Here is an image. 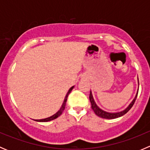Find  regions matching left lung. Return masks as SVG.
Here are the masks:
<instances>
[{
	"mask_svg": "<svg viewBox=\"0 0 150 150\" xmlns=\"http://www.w3.org/2000/svg\"><path fill=\"white\" fill-rule=\"evenodd\" d=\"M137 95H138V91H137L135 98L133 99V101L131 102V103L128 106V107H127L125 110H122V111H121V112H107L104 111V110H102V109L99 108V107L96 105V102H95L94 99H93V96H92L91 91L90 92V95H89V99H90L91 104L92 110H93V112H94V113L96 115L99 116V117H102V118H104V119H115V118H117V117H121V116L124 115L126 114V113L128 112L130 110H131V108L133 107L134 102H135L136 99H137Z\"/></svg>",
	"mask_w": 150,
	"mask_h": 150,
	"instance_id": "8db88e82",
	"label": "left lung"
}]
</instances>
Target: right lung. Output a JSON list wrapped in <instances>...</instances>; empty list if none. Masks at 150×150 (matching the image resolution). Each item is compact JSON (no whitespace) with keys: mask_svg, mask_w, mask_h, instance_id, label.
I'll return each mask as SVG.
<instances>
[{"mask_svg":"<svg viewBox=\"0 0 150 150\" xmlns=\"http://www.w3.org/2000/svg\"><path fill=\"white\" fill-rule=\"evenodd\" d=\"M74 88V86H72V87H71L70 88H69V90L68 91L67 93L65 98H64V102H63L61 108H60V110H59L58 112H57L56 114H54V115L51 116V117H47V118H45V119H41V120H35V121L37 122H48V121H51V120H54V119L57 118L58 117H59L60 115H62V112L64 111V108H65V105H66V102H67V97H68V95L69 94V93L71 92V91L72 90V88Z\"/></svg>","mask_w":150,"mask_h":150,"instance_id":"add662e5","label":"right lung"}]
</instances>
